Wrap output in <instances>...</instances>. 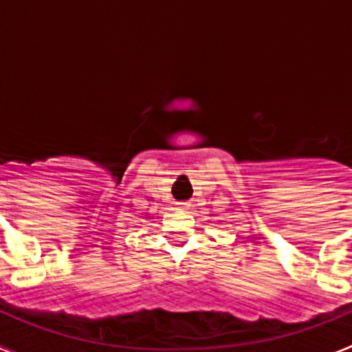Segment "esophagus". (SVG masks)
Returning <instances> with one entry per match:
<instances>
[{
  "mask_svg": "<svg viewBox=\"0 0 352 352\" xmlns=\"http://www.w3.org/2000/svg\"><path fill=\"white\" fill-rule=\"evenodd\" d=\"M188 206H190V204H188V203H178V210L185 211V210H188Z\"/></svg>",
  "mask_w": 352,
  "mask_h": 352,
  "instance_id": "esophagus-1",
  "label": "esophagus"
}]
</instances>
